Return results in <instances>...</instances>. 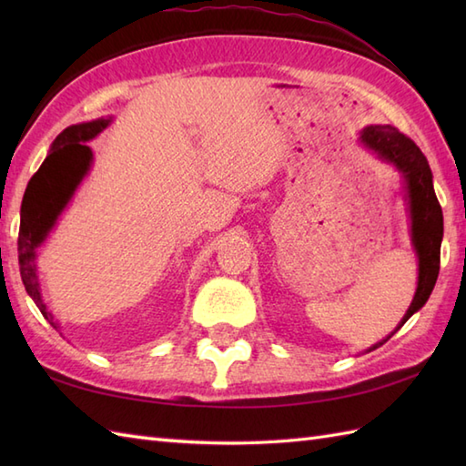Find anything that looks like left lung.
Returning <instances> with one entry per match:
<instances>
[{"label":"left lung","mask_w":466,"mask_h":466,"mask_svg":"<svg viewBox=\"0 0 466 466\" xmlns=\"http://www.w3.org/2000/svg\"><path fill=\"white\" fill-rule=\"evenodd\" d=\"M360 144L370 150L379 160L397 167L402 177L404 202L409 212V234L412 250L419 260L417 292L402 316L394 332L407 322L414 312L427 304L429 296L437 284L441 268V242H442V210L434 194L432 172L427 157L410 137L400 134L392 126H369L360 132ZM390 332L384 340L370 346L369 352L379 349L394 334Z\"/></svg>","instance_id":"8db88e82"}]
</instances>
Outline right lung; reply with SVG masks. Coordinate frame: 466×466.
<instances>
[{
	"label": "right lung",
	"mask_w": 466,
	"mask_h": 466,
	"mask_svg": "<svg viewBox=\"0 0 466 466\" xmlns=\"http://www.w3.org/2000/svg\"><path fill=\"white\" fill-rule=\"evenodd\" d=\"M112 124V117H97L92 122H82L66 127L59 134L49 154L32 176L22 202V222H19L17 238V258L19 274L25 286V292L44 314V319L59 330L54 314L47 310L42 299V286L37 276V248L46 242L49 232L54 230L57 218L62 216L64 208L72 200L77 186L82 184L94 162L92 147L86 142L94 140Z\"/></svg>",
	"instance_id": "1"
}]
</instances>
